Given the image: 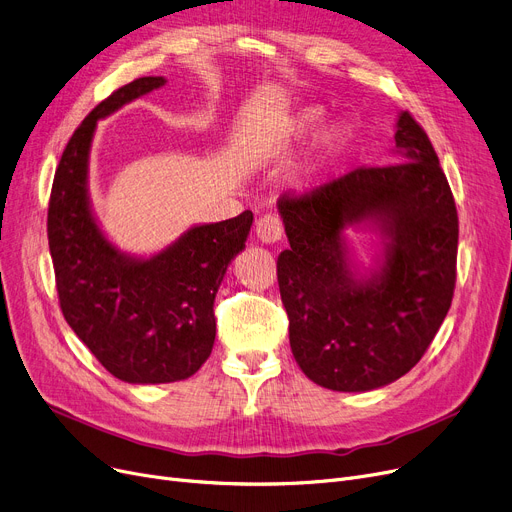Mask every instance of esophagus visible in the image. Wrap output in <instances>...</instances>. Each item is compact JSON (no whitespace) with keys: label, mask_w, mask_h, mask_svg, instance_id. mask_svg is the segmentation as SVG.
<instances>
[{"label":"esophagus","mask_w":512,"mask_h":512,"mask_svg":"<svg viewBox=\"0 0 512 512\" xmlns=\"http://www.w3.org/2000/svg\"><path fill=\"white\" fill-rule=\"evenodd\" d=\"M255 234L261 242H265V245H276V242H280L284 238V228L276 215L267 213V215H261V218L257 220Z\"/></svg>","instance_id":"34e87169"}]
</instances>
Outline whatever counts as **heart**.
I'll use <instances>...</instances> for the list:
<instances>
[{
  "label": "heart",
  "mask_w": 512,
  "mask_h": 512,
  "mask_svg": "<svg viewBox=\"0 0 512 512\" xmlns=\"http://www.w3.org/2000/svg\"><path fill=\"white\" fill-rule=\"evenodd\" d=\"M324 118H326V110L321 105L301 107V110H297L292 116L288 137L294 143L307 141L319 128V124L324 122ZM351 139H353L351 124L346 120L330 122L324 130L319 132V137L305 161V166L299 170L297 176H294L292 180L294 188H297V191H311L313 186H317L330 172H334L340 157L348 149Z\"/></svg>",
  "instance_id": "heart-1"
}]
</instances>
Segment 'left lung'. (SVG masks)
Listing matches in <instances>:
<instances>
[{"label": "left lung", "mask_w": 512, "mask_h": 512, "mask_svg": "<svg viewBox=\"0 0 512 512\" xmlns=\"http://www.w3.org/2000/svg\"><path fill=\"white\" fill-rule=\"evenodd\" d=\"M390 166L361 168L303 197H280L288 249L278 284L290 348L311 382L369 392L411 371L450 309L459 218L423 128L400 112ZM348 231H371L369 268Z\"/></svg>", "instance_id": "left-lung-1"}]
</instances>
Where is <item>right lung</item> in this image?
Here are the masks:
<instances>
[{"label": "right lung", "instance_id": "obj_1", "mask_svg": "<svg viewBox=\"0 0 512 512\" xmlns=\"http://www.w3.org/2000/svg\"><path fill=\"white\" fill-rule=\"evenodd\" d=\"M164 85V76L132 80L83 120L62 153L47 213L68 326L128 384L180 382L201 369L215 342V294L253 226L251 211L195 224L151 255L122 251L103 232L89 193L97 122Z\"/></svg>", "mask_w": 512, "mask_h": 512}]
</instances>
